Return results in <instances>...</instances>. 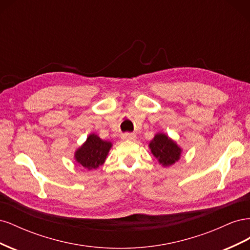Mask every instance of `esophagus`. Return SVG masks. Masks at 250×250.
<instances>
[{"mask_svg": "<svg viewBox=\"0 0 250 250\" xmlns=\"http://www.w3.org/2000/svg\"><path fill=\"white\" fill-rule=\"evenodd\" d=\"M135 138H137V135H135L134 133L122 134V140H125V141H133V140H135Z\"/></svg>", "mask_w": 250, "mask_h": 250, "instance_id": "esophagus-1", "label": "esophagus"}]
</instances>
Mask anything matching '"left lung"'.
<instances>
[{
	"mask_svg": "<svg viewBox=\"0 0 250 250\" xmlns=\"http://www.w3.org/2000/svg\"><path fill=\"white\" fill-rule=\"evenodd\" d=\"M149 148L156 160L165 167L177 162L181 153V149L177 146V144L164 133H157L150 142Z\"/></svg>",
	"mask_w": 250,
	"mask_h": 250,
	"instance_id": "1",
	"label": "left lung"
}]
</instances>
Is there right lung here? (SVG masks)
Returning a JSON list of instances; mask_svg holds the SVG:
<instances>
[{
    "mask_svg": "<svg viewBox=\"0 0 250 250\" xmlns=\"http://www.w3.org/2000/svg\"><path fill=\"white\" fill-rule=\"evenodd\" d=\"M111 143L101 140L96 134H89L86 142L76 151V162L87 170L99 168L106 160Z\"/></svg>",
    "mask_w": 250,
    "mask_h": 250,
    "instance_id": "right-lung-1",
    "label": "right lung"
}]
</instances>
